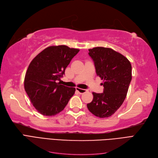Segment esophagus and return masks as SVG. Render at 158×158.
Here are the masks:
<instances>
[{
    "label": "esophagus",
    "mask_w": 158,
    "mask_h": 158,
    "mask_svg": "<svg viewBox=\"0 0 158 158\" xmlns=\"http://www.w3.org/2000/svg\"><path fill=\"white\" fill-rule=\"evenodd\" d=\"M76 90L77 91L78 93H80V94H82L84 93H85L87 92V89H82V88H76Z\"/></svg>",
    "instance_id": "esophagus-1"
}]
</instances>
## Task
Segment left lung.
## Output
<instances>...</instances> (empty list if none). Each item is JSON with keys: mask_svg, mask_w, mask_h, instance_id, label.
Masks as SVG:
<instances>
[{"mask_svg": "<svg viewBox=\"0 0 158 158\" xmlns=\"http://www.w3.org/2000/svg\"><path fill=\"white\" fill-rule=\"evenodd\" d=\"M95 71L103 80V93L93 92L92 102L87 104L95 116H111L125 101L132 79V66L125 56L111 48L98 47L89 49Z\"/></svg>", "mask_w": 158, "mask_h": 158, "instance_id": "obj_1", "label": "left lung"}]
</instances>
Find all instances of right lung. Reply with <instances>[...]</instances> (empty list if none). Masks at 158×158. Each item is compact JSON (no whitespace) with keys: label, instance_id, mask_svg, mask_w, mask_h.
Returning <instances> with one entry per match:
<instances>
[{"label":"right lung","instance_id":"1","mask_svg":"<svg viewBox=\"0 0 158 158\" xmlns=\"http://www.w3.org/2000/svg\"><path fill=\"white\" fill-rule=\"evenodd\" d=\"M79 49L66 45L49 46L30 63L24 78V88L37 111L45 116H54L64 109L75 88L58 81Z\"/></svg>","mask_w":158,"mask_h":158}]
</instances>
